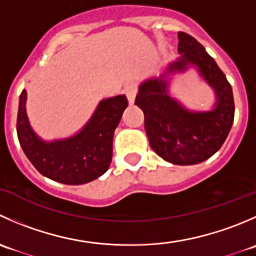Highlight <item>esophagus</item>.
Returning <instances> with one entry per match:
<instances>
[{"label":"esophagus","instance_id":"esophagus-1","mask_svg":"<svg viewBox=\"0 0 256 256\" xmlns=\"http://www.w3.org/2000/svg\"><path fill=\"white\" fill-rule=\"evenodd\" d=\"M138 85L136 84L135 82H128V84L125 86V94L126 96H128V102H130V105L134 104V100H135V96L136 94H138Z\"/></svg>","mask_w":256,"mask_h":256}]
</instances>
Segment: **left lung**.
Instances as JSON below:
<instances>
[{"instance_id":"obj_1","label":"left lung","mask_w":256,"mask_h":256,"mask_svg":"<svg viewBox=\"0 0 256 256\" xmlns=\"http://www.w3.org/2000/svg\"><path fill=\"white\" fill-rule=\"evenodd\" d=\"M178 40L182 56L168 66V72L184 70L188 64L197 66L216 90V109L187 112L168 96L164 79L144 82L135 105L144 112L151 148L164 161L187 166L206 161L220 148L233 125L236 106L230 84L203 46L184 32H178Z\"/></svg>"}]
</instances>
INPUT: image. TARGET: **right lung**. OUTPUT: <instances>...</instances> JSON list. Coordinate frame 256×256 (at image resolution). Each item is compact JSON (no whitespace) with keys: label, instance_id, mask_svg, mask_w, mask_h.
Returning a JSON list of instances; mask_svg holds the SVG:
<instances>
[{"label":"right lung","instance_id":"right-lung-1","mask_svg":"<svg viewBox=\"0 0 256 256\" xmlns=\"http://www.w3.org/2000/svg\"><path fill=\"white\" fill-rule=\"evenodd\" d=\"M26 95V90H22L17 136L23 152L40 174L64 184H82L108 171L112 158L114 131L128 105L125 95L102 100L78 135L52 144L40 140L30 128L24 108Z\"/></svg>","mask_w":256,"mask_h":256}]
</instances>
